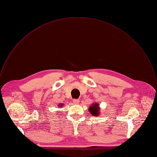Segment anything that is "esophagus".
Wrapping results in <instances>:
<instances>
[{
	"label": "esophagus",
	"mask_w": 157,
	"mask_h": 157,
	"mask_svg": "<svg viewBox=\"0 0 157 157\" xmlns=\"http://www.w3.org/2000/svg\"><path fill=\"white\" fill-rule=\"evenodd\" d=\"M73 102L74 104H78L80 103V100L79 99H74Z\"/></svg>",
	"instance_id": "1"
}]
</instances>
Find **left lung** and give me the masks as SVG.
<instances>
[{
    "label": "left lung",
    "instance_id": "1",
    "mask_svg": "<svg viewBox=\"0 0 157 157\" xmlns=\"http://www.w3.org/2000/svg\"><path fill=\"white\" fill-rule=\"evenodd\" d=\"M89 111L93 116H98L100 114V108L98 103H94L89 108Z\"/></svg>",
    "mask_w": 157,
    "mask_h": 157
}]
</instances>
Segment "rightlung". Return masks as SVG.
I'll return each instance as SVG.
<instances>
[{
  "label": "right lung",
  "mask_w": 157,
  "mask_h": 157,
  "mask_svg": "<svg viewBox=\"0 0 157 157\" xmlns=\"http://www.w3.org/2000/svg\"><path fill=\"white\" fill-rule=\"evenodd\" d=\"M58 105H59V106H60V107H62V106H63V104H61Z\"/></svg>",
  "instance_id": "obj_1"
}]
</instances>
